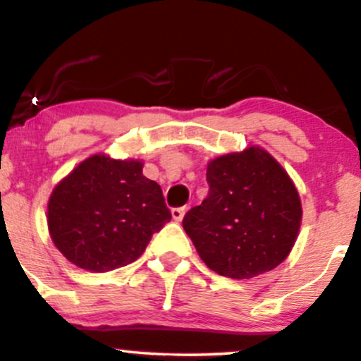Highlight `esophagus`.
Wrapping results in <instances>:
<instances>
[{
	"label": "esophagus",
	"instance_id": "obj_1",
	"mask_svg": "<svg viewBox=\"0 0 361 361\" xmlns=\"http://www.w3.org/2000/svg\"><path fill=\"white\" fill-rule=\"evenodd\" d=\"M185 212L186 207H175V209H171V215L176 222H181V219L185 217Z\"/></svg>",
	"mask_w": 361,
	"mask_h": 361
}]
</instances>
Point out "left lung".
I'll return each instance as SVG.
<instances>
[{
	"label": "left lung",
	"mask_w": 361,
	"mask_h": 361,
	"mask_svg": "<svg viewBox=\"0 0 361 361\" xmlns=\"http://www.w3.org/2000/svg\"><path fill=\"white\" fill-rule=\"evenodd\" d=\"M209 195L183 217V229L210 270L252 279L276 268L295 244L300 197L283 168L261 147L215 157Z\"/></svg>",
	"instance_id": "left-lung-1"
}]
</instances>
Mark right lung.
Returning <instances> with one entry per match:
<instances>
[{
    "label": "right lung",
    "mask_w": 361,
    "mask_h": 361,
    "mask_svg": "<svg viewBox=\"0 0 361 361\" xmlns=\"http://www.w3.org/2000/svg\"><path fill=\"white\" fill-rule=\"evenodd\" d=\"M142 166L94 154L54 188L49 233L73 264L94 273L126 267L171 221L161 186L142 175Z\"/></svg>",
    "instance_id": "right-lung-1"
}]
</instances>
